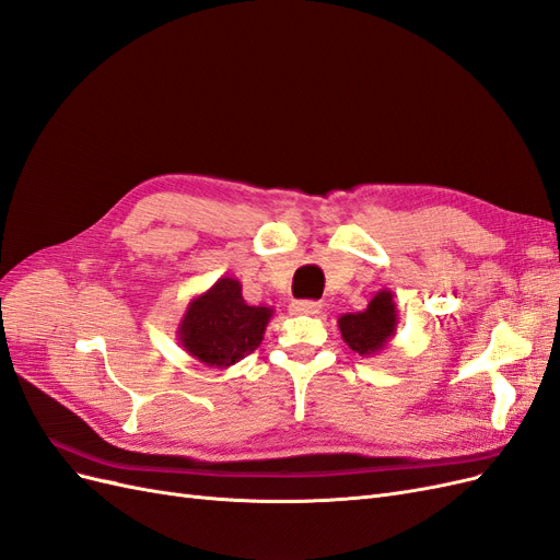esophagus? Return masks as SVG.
<instances>
[{"label": "esophagus", "mask_w": 560, "mask_h": 560, "mask_svg": "<svg viewBox=\"0 0 560 560\" xmlns=\"http://www.w3.org/2000/svg\"><path fill=\"white\" fill-rule=\"evenodd\" d=\"M290 311L294 315H317L322 311V303L319 301H294Z\"/></svg>", "instance_id": "34e87169"}]
</instances>
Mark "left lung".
Wrapping results in <instances>:
<instances>
[{
	"label": "left lung",
	"mask_w": 560,
	"mask_h": 560,
	"mask_svg": "<svg viewBox=\"0 0 560 560\" xmlns=\"http://www.w3.org/2000/svg\"><path fill=\"white\" fill-rule=\"evenodd\" d=\"M397 301L389 290L376 292V296L366 303L360 313H346L338 317L341 338L362 358H374L383 352L397 334Z\"/></svg>",
	"instance_id": "obj_1"
}]
</instances>
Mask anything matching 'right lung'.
Instances as JSON below:
<instances>
[{
    "label": "right lung",
    "mask_w": 560,
    "mask_h": 560,
    "mask_svg": "<svg viewBox=\"0 0 560 560\" xmlns=\"http://www.w3.org/2000/svg\"><path fill=\"white\" fill-rule=\"evenodd\" d=\"M270 317L273 308L249 306L243 299L241 280L222 276L189 301L177 325V341L200 364L229 369L261 346Z\"/></svg>",
    "instance_id": "1"
}]
</instances>
